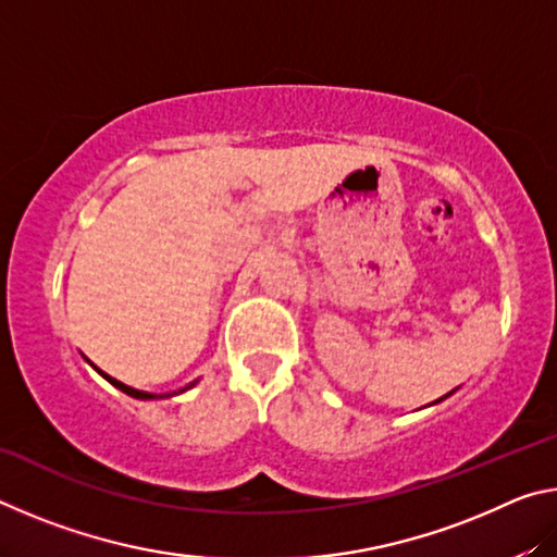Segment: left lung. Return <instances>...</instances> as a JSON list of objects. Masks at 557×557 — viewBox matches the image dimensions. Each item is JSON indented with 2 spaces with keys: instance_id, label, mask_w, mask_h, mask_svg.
<instances>
[{
  "instance_id": "8db88e82",
  "label": "left lung",
  "mask_w": 557,
  "mask_h": 557,
  "mask_svg": "<svg viewBox=\"0 0 557 557\" xmlns=\"http://www.w3.org/2000/svg\"><path fill=\"white\" fill-rule=\"evenodd\" d=\"M451 393H455V391H451ZM451 393H447V395H442V398H440V400H435V403H442V400H445V398H449V395H451ZM435 403H430V405H435Z\"/></svg>"
}]
</instances>
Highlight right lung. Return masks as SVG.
<instances>
[{
  "label": "right lung",
  "mask_w": 557,
  "mask_h": 557,
  "mask_svg": "<svg viewBox=\"0 0 557 557\" xmlns=\"http://www.w3.org/2000/svg\"><path fill=\"white\" fill-rule=\"evenodd\" d=\"M83 358H86V356H83ZM86 361H88V358H86ZM90 363V361H88ZM92 366V369H96L100 375H102V379H106L108 383H112V385H115V388L117 391H122V393H127L129 395V398H137V400H159V398H172V395H178V393H186L188 388H194V385L196 383H199V379H196L194 383H188V385H184V388H178V391H174V393H147V391H137V388H132V385H125V383H122V381H117V379H112V375H108L106 371H100L98 369V366L96 363H90Z\"/></svg>",
  "instance_id": "obj_1"
}]
</instances>
